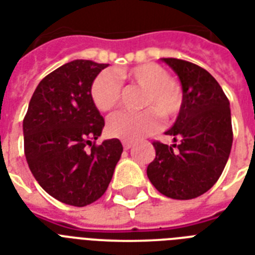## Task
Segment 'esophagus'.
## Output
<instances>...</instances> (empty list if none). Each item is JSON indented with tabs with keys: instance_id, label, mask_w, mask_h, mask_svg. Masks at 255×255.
Instances as JSON below:
<instances>
[{
	"instance_id": "esophagus-1",
	"label": "esophagus",
	"mask_w": 255,
	"mask_h": 255,
	"mask_svg": "<svg viewBox=\"0 0 255 255\" xmlns=\"http://www.w3.org/2000/svg\"><path fill=\"white\" fill-rule=\"evenodd\" d=\"M132 141H128V140H123V147L124 149H129L132 147Z\"/></svg>"
}]
</instances>
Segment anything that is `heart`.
<instances>
[{
  "label": "heart",
  "instance_id": "b5f03b06",
  "mask_svg": "<svg viewBox=\"0 0 255 255\" xmlns=\"http://www.w3.org/2000/svg\"><path fill=\"white\" fill-rule=\"evenodd\" d=\"M122 81L144 90L140 112H116L107 122L108 133L123 140H135L149 135L159 128V114L164 120L177 115L182 107L184 94L181 86L170 79L169 73L157 63H143L129 70H119L115 74L103 71L91 85L92 103L100 111H111L122 98Z\"/></svg>",
  "mask_w": 255,
  "mask_h": 255
}]
</instances>
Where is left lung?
<instances>
[{"label": "left lung", "instance_id": "1", "mask_svg": "<svg viewBox=\"0 0 255 255\" xmlns=\"http://www.w3.org/2000/svg\"><path fill=\"white\" fill-rule=\"evenodd\" d=\"M180 78L184 94L176 123L165 135L176 144L153 141L156 157L147 168L152 185L174 200L201 196L217 182L229 159L233 129L229 99L205 69L163 58Z\"/></svg>", "mask_w": 255, "mask_h": 255}]
</instances>
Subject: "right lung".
<instances>
[{
  "label": "right lung",
  "mask_w": 255,
  "mask_h": 255,
  "mask_svg": "<svg viewBox=\"0 0 255 255\" xmlns=\"http://www.w3.org/2000/svg\"><path fill=\"white\" fill-rule=\"evenodd\" d=\"M107 66L77 59L54 70L37 86L23 119L31 173L50 196L67 205L99 200L123 152L118 139L95 144L104 119L90 90Z\"/></svg>",
  "instance_id": "add662e5"
}]
</instances>
